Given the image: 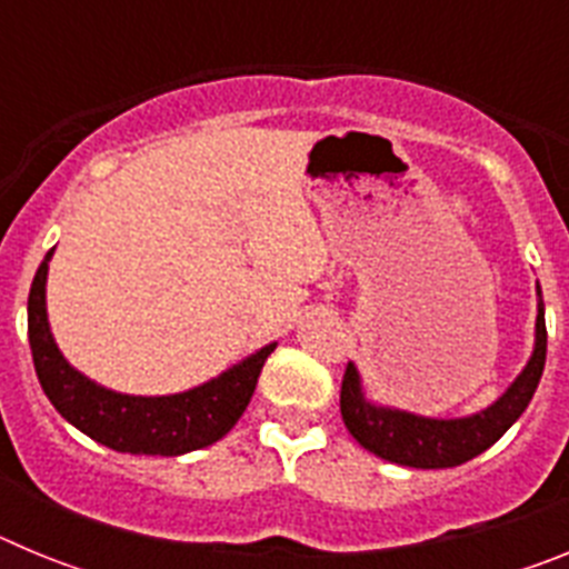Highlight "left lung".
Returning <instances> with one entry per match:
<instances>
[{"label": "left lung", "instance_id": "1", "mask_svg": "<svg viewBox=\"0 0 569 569\" xmlns=\"http://www.w3.org/2000/svg\"><path fill=\"white\" fill-rule=\"evenodd\" d=\"M536 293H539V316H536V345L530 361L490 407L465 419H427L396 407L376 405L367 399L359 370L350 361L341 379V419L350 436L379 459L401 467H419V470L459 467L485 453L525 413L545 373L547 328L539 284Z\"/></svg>", "mask_w": 569, "mask_h": 569}]
</instances>
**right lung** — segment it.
<instances>
[{
  "mask_svg": "<svg viewBox=\"0 0 569 569\" xmlns=\"http://www.w3.org/2000/svg\"><path fill=\"white\" fill-rule=\"evenodd\" d=\"M50 256L53 250H48L30 284L28 339L39 385L62 419L116 453L133 456H182L202 450L233 430L250 405L261 367L276 350V341L184 393H116L79 373L53 341L44 308Z\"/></svg>",
  "mask_w": 569,
  "mask_h": 569,
  "instance_id": "1",
  "label": "right lung"
}]
</instances>
